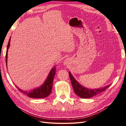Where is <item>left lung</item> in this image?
<instances>
[{
    "label": "left lung",
    "instance_id": "1",
    "mask_svg": "<svg viewBox=\"0 0 126 126\" xmlns=\"http://www.w3.org/2000/svg\"><path fill=\"white\" fill-rule=\"evenodd\" d=\"M69 75L75 93L77 96L82 98H89L93 96H96V95L103 92V91H104L105 90L108 88L110 85H111L110 84L108 86L102 87L101 88L99 89H88L80 84V83L74 78L73 76H72V75L70 73V72H69Z\"/></svg>",
    "mask_w": 126,
    "mask_h": 126
}]
</instances>
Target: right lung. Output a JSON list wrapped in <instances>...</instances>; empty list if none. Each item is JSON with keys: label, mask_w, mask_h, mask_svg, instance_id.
<instances>
[{"label": "right lung", "mask_w": 126, "mask_h": 126, "mask_svg": "<svg viewBox=\"0 0 126 126\" xmlns=\"http://www.w3.org/2000/svg\"><path fill=\"white\" fill-rule=\"evenodd\" d=\"M11 38V37H10ZM10 38L8 41V45H7V48L6 51V63L7 66V56H8V50L10 46ZM56 66H55L52 68L50 71V73L48 75V77L46 81L44 83L43 85H41L40 87L38 88L33 89L31 91H25L23 90H21L18 87L16 86L17 88L19 90L20 92L24 94H25L28 96L30 98H46L48 96L52 90V87L53 85V81H54V78L55 75L56 74Z\"/></svg>", "instance_id": "1"}]
</instances>
